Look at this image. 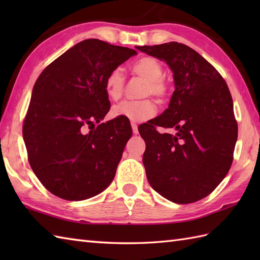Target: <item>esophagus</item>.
I'll use <instances>...</instances> for the list:
<instances>
[{"label": "esophagus", "instance_id": "1", "mask_svg": "<svg viewBox=\"0 0 260 260\" xmlns=\"http://www.w3.org/2000/svg\"><path fill=\"white\" fill-rule=\"evenodd\" d=\"M131 126H132V129H133V133H134L135 135L139 134V128H137V124L131 123Z\"/></svg>", "mask_w": 260, "mask_h": 260}]
</instances>
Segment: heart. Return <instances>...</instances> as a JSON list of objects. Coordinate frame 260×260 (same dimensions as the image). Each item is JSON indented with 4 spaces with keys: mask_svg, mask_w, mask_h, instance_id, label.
<instances>
[{
    "mask_svg": "<svg viewBox=\"0 0 260 260\" xmlns=\"http://www.w3.org/2000/svg\"><path fill=\"white\" fill-rule=\"evenodd\" d=\"M133 74L145 80L141 90V97L153 96L158 102H163L168 96L169 88L162 78L164 75L162 64L155 58L144 57L137 60L131 67ZM125 86L124 71L121 68H115L105 79V90L110 101H118L123 95ZM156 113V107L151 99L141 101H125L115 105L110 110L113 118H124L132 121H144L153 117Z\"/></svg>",
    "mask_w": 260,
    "mask_h": 260,
    "instance_id": "1",
    "label": "heart"
}]
</instances>
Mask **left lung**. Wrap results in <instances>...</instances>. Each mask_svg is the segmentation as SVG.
I'll return each instance as SVG.
<instances>
[{
  "instance_id": "left-lung-1",
  "label": "left lung",
  "mask_w": 260,
  "mask_h": 260,
  "mask_svg": "<svg viewBox=\"0 0 260 260\" xmlns=\"http://www.w3.org/2000/svg\"><path fill=\"white\" fill-rule=\"evenodd\" d=\"M135 48L167 62L175 87L169 107L139 127L146 144L143 164L148 183L174 203L201 200L233 163L238 127L229 88L212 64L182 43ZM156 125L176 133L161 135Z\"/></svg>"
}]
</instances>
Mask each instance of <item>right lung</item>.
I'll return each mask as SVG.
<instances>
[{
  "instance_id": "1",
  "label": "right lung",
  "mask_w": 260,
  "mask_h": 260,
  "mask_svg": "<svg viewBox=\"0 0 260 260\" xmlns=\"http://www.w3.org/2000/svg\"><path fill=\"white\" fill-rule=\"evenodd\" d=\"M136 54L87 39L39 76L22 132L31 169L52 194L81 201L112 183L133 132L124 118L101 123L110 108L105 79ZM86 125L94 126L89 134Z\"/></svg>"
}]
</instances>
